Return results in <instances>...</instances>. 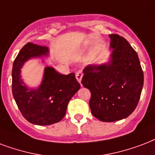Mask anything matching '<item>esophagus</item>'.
<instances>
[{"label": "esophagus", "instance_id": "34e87169", "mask_svg": "<svg viewBox=\"0 0 155 155\" xmlns=\"http://www.w3.org/2000/svg\"><path fill=\"white\" fill-rule=\"evenodd\" d=\"M82 76H83V73H82V71H81V70H79V71H78L76 73V78L79 83H81Z\"/></svg>", "mask_w": 155, "mask_h": 155}]
</instances>
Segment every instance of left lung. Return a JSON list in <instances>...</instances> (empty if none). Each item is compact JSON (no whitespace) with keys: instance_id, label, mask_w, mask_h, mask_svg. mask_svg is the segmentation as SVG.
Wrapping results in <instances>:
<instances>
[{"instance_id":"left-lung-1","label":"left lung","mask_w":155,"mask_h":155,"mask_svg":"<svg viewBox=\"0 0 155 155\" xmlns=\"http://www.w3.org/2000/svg\"><path fill=\"white\" fill-rule=\"evenodd\" d=\"M109 37L111 53L108 62L87 65L81 80L91 93V112L104 122L120 120L131 115L138 104L144 83L135 50L123 37Z\"/></svg>"}]
</instances>
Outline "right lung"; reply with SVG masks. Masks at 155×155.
Wrapping results in <instances>:
<instances>
[{
	"mask_svg": "<svg viewBox=\"0 0 155 155\" xmlns=\"http://www.w3.org/2000/svg\"><path fill=\"white\" fill-rule=\"evenodd\" d=\"M49 56L46 47L28 43L21 49L13 64L12 91L14 100L24 118L36 125H49L61 121L67 106L81 86L74 73L62 75L52 67L44 68L41 84L31 88L21 79V69L26 61L33 58Z\"/></svg>",
	"mask_w": 155,
	"mask_h": 155,
	"instance_id": "add662e5",
	"label": "right lung"
}]
</instances>
